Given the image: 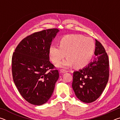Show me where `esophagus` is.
I'll return each mask as SVG.
<instances>
[{
	"mask_svg": "<svg viewBox=\"0 0 120 120\" xmlns=\"http://www.w3.org/2000/svg\"><path fill=\"white\" fill-rule=\"evenodd\" d=\"M60 72L61 73H66V72H67L68 71L66 70H64V69H61L60 70Z\"/></svg>",
	"mask_w": 120,
	"mask_h": 120,
	"instance_id": "34e87169",
	"label": "esophagus"
}]
</instances>
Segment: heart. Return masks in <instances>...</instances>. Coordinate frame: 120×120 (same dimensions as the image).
I'll return each mask as SVG.
<instances>
[{
	"label": "heart",
	"mask_w": 120,
	"mask_h": 120,
	"mask_svg": "<svg viewBox=\"0 0 120 120\" xmlns=\"http://www.w3.org/2000/svg\"><path fill=\"white\" fill-rule=\"evenodd\" d=\"M95 45L92 38L79 34H71L63 37L59 41V46H51L50 59L58 64L66 57V60L58 65L59 67L67 68L75 65L78 68L86 66L94 54Z\"/></svg>",
	"instance_id": "1"
}]
</instances>
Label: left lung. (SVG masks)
I'll return each mask as SVG.
<instances>
[{
    "mask_svg": "<svg viewBox=\"0 0 120 120\" xmlns=\"http://www.w3.org/2000/svg\"><path fill=\"white\" fill-rule=\"evenodd\" d=\"M96 56L93 62L73 73L72 87L75 95L82 102H93L101 96L109 80V57L101 44L95 40Z\"/></svg>",
    "mask_w": 120,
    "mask_h": 120,
    "instance_id": "left-lung-1",
    "label": "left lung"
}]
</instances>
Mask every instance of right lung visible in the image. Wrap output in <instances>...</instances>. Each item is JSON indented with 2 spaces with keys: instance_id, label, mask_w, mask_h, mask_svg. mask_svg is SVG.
<instances>
[{
  "instance_id": "1",
  "label": "right lung",
  "mask_w": 120,
  "mask_h": 120,
  "mask_svg": "<svg viewBox=\"0 0 120 120\" xmlns=\"http://www.w3.org/2000/svg\"><path fill=\"white\" fill-rule=\"evenodd\" d=\"M59 32L57 28H51L27 36L12 56L14 83L22 96L32 104L47 102L59 77L58 70L53 69L49 60V48Z\"/></svg>"
}]
</instances>
